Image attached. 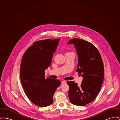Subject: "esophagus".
Wrapping results in <instances>:
<instances>
[{"instance_id":"34e87169","label":"esophagus","mask_w":120,"mask_h":120,"mask_svg":"<svg viewBox=\"0 0 120 120\" xmlns=\"http://www.w3.org/2000/svg\"><path fill=\"white\" fill-rule=\"evenodd\" d=\"M61 83H62V84H65L66 83V82L65 80H63V81H62V82H61Z\"/></svg>"}]
</instances>
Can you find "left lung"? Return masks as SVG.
Wrapping results in <instances>:
<instances>
[{
	"instance_id": "1",
	"label": "left lung",
	"mask_w": 120,
	"mask_h": 120,
	"mask_svg": "<svg viewBox=\"0 0 120 120\" xmlns=\"http://www.w3.org/2000/svg\"><path fill=\"white\" fill-rule=\"evenodd\" d=\"M68 44L74 45L78 57L76 72L83 77L80 86L73 81L67 82L69 99L75 105L84 106L95 98L101 88L104 73L103 60L97 48L87 41L74 38Z\"/></svg>"
}]
</instances>
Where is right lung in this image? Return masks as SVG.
I'll return each instance as SVG.
<instances>
[{"instance_id": "1", "label": "right lung", "mask_w": 120, "mask_h": 120, "mask_svg": "<svg viewBox=\"0 0 120 120\" xmlns=\"http://www.w3.org/2000/svg\"><path fill=\"white\" fill-rule=\"evenodd\" d=\"M60 39H47L34 43L23 54L20 78L29 99L40 107L53 103V96L61 82L45 77V70L50 66L53 53Z\"/></svg>"}]
</instances>
